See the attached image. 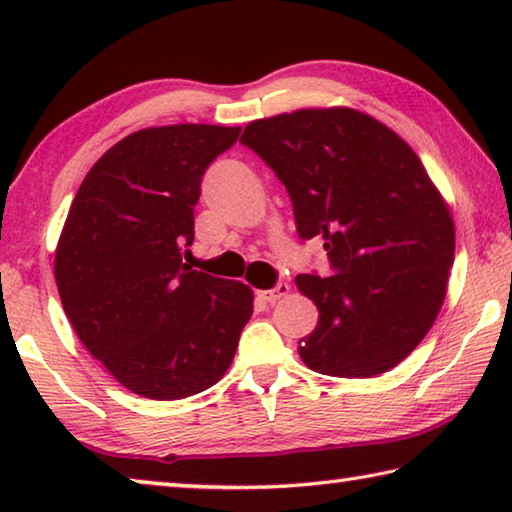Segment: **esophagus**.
<instances>
[{
	"instance_id": "esophagus-1",
	"label": "esophagus",
	"mask_w": 512,
	"mask_h": 512,
	"mask_svg": "<svg viewBox=\"0 0 512 512\" xmlns=\"http://www.w3.org/2000/svg\"><path fill=\"white\" fill-rule=\"evenodd\" d=\"M287 293H289V284L287 282H277L273 289L257 291V298L262 300V302H266V305H275V302L287 296Z\"/></svg>"
}]
</instances>
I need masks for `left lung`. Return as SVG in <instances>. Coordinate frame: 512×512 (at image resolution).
<instances>
[{"instance_id": "left-lung-1", "label": "left lung", "mask_w": 512, "mask_h": 512, "mask_svg": "<svg viewBox=\"0 0 512 512\" xmlns=\"http://www.w3.org/2000/svg\"><path fill=\"white\" fill-rule=\"evenodd\" d=\"M241 144L287 187L302 241L332 273H302L318 325L300 357L332 377H375L418 348L443 307L454 223L402 137L350 108L296 110L246 126Z\"/></svg>"}]
</instances>
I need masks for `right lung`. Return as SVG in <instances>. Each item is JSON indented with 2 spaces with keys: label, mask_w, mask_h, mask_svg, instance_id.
<instances>
[{
  "label": "right lung",
  "mask_w": 512,
  "mask_h": 512,
  "mask_svg": "<svg viewBox=\"0 0 512 512\" xmlns=\"http://www.w3.org/2000/svg\"><path fill=\"white\" fill-rule=\"evenodd\" d=\"M241 128L178 124L117 142L76 192L56 248L60 302L121 386L183 400L214 386L253 316L246 284L194 271V205Z\"/></svg>",
  "instance_id": "add662e5"
}]
</instances>
